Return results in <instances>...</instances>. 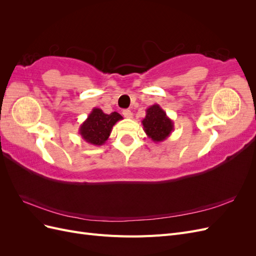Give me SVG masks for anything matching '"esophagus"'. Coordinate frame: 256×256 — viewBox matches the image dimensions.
I'll return each instance as SVG.
<instances>
[{"instance_id":"34e87169","label":"esophagus","mask_w":256,"mask_h":256,"mask_svg":"<svg viewBox=\"0 0 256 256\" xmlns=\"http://www.w3.org/2000/svg\"><path fill=\"white\" fill-rule=\"evenodd\" d=\"M122 115H124V118H132V112H131L130 110H124Z\"/></svg>"}]
</instances>
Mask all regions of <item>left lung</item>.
Wrapping results in <instances>:
<instances>
[{
    "mask_svg": "<svg viewBox=\"0 0 256 256\" xmlns=\"http://www.w3.org/2000/svg\"><path fill=\"white\" fill-rule=\"evenodd\" d=\"M146 136L154 143L164 142L174 130L173 120L166 115L159 104H152L146 110V116L142 120Z\"/></svg>",
    "mask_w": 256,
    "mask_h": 256,
    "instance_id": "left-lung-1",
    "label": "left lung"
}]
</instances>
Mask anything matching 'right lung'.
<instances>
[{"label":"right lung","mask_w":256,"mask_h":256,"mask_svg":"<svg viewBox=\"0 0 256 256\" xmlns=\"http://www.w3.org/2000/svg\"><path fill=\"white\" fill-rule=\"evenodd\" d=\"M122 116L118 112L106 114L99 108H94L79 128V134L85 142L92 145H104L109 138L113 126Z\"/></svg>","instance_id":"1"}]
</instances>
